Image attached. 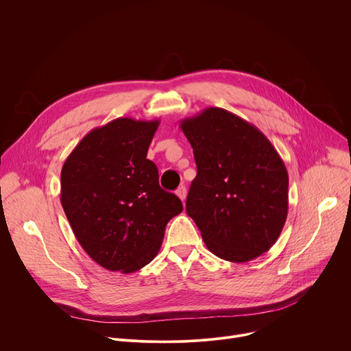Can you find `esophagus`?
Instances as JSON below:
<instances>
[{"label":"esophagus","instance_id":"1","mask_svg":"<svg viewBox=\"0 0 351 351\" xmlns=\"http://www.w3.org/2000/svg\"><path fill=\"white\" fill-rule=\"evenodd\" d=\"M176 194H178V197L182 199V202H184V199H186V195H187V190H186V187H184V186H180V187L176 190Z\"/></svg>","mask_w":351,"mask_h":351}]
</instances>
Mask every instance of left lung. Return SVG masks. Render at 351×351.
Returning <instances> with one entry per match:
<instances>
[{"label":"left lung","instance_id":"8db88e82","mask_svg":"<svg viewBox=\"0 0 351 351\" xmlns=\"http://www.w3.org/2000/svg\"><path fill=\"white\" fill-rule=\"evenodd\" d=\"M180 129L197 165L186 213L210 252L232 263L267 253L289 207V175L275 147L254 125L217 107L183 119Z\"/></svg>","mask_w":351,"mask_h":351}]
</instances>
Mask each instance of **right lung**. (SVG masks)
Returning <instances> with one entry per match:
<instances>
[{
    "mask_svg": "<svg viewBox=\"0 0 351 351\" xmlns=\"http://www.w3.org/2000/svg\"><path fill=\"white\" fill-rule=\"evenodd\" d=\"M160 121L118 118L88 132L61 171V204L84 252L132 274L158 254L167 223L183 211L160 187L147 152Z\"/></svg>",
    "mask_w": 351,
    "mask_h": 351,
    "instance_id": "right-lung-1",
    "label": "right lung"
}]
</instances>
